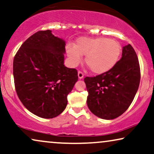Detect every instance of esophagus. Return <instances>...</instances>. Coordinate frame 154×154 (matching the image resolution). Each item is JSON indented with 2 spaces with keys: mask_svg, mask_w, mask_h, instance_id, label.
<instances>
[{
  "mask_svg": "<svg viewBox=\"0 0 154 154\" xmlns=\"http://www.w3.org/2000/svg\"><path fill=\"white\" fill-rule=\"evenodd\" d=\"M78 77H79V79H80L83 78V77H84V74H83L82 72L78 71Z\"/></svg>",
  "mask_w": 154,
  "mask_h": 154,
  "instance_id": "esophagus-1",
  "label": "esophagus"
}]
</instances>
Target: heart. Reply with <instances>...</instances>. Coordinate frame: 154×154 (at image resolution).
I'll list each match as a JSON object with an SVG mask.
<instances>
[{"instance_id":"obj_1","label":"heart","mask_w":154,"mask_h":154,"mask_svg":"<svg viewBox=\"0 0 154 154\" xmlns=\"http://www.w3.org/2000/svg\"><path fill=\"white\" fill-rule=\"evenodd\" d=\"M122 47L116 40L106 37H82L75 46L68 44L66 52L71 65L75 67L85 56V63L92 72L100 75L109 71L120 58Z\"/></svg>"}]
</instances>
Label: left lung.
I'll list each match as a JSON object with an SVG mask.
<instances>
[{"label": "left lung", "mask_w": 154, "mask_h": 154, "mask_svg": "<svg viewBox=\"0 0 154 154\" xmlns=\"http://www.w3.org/2000/svg\"><path fill=\"white\" fill-rule=\"evenodd\" d=\"M140 67L130 44L122 48V58L105 73L87 77V103L92 113L105 120L121 116L132 103L140 82Z\"/></svg>", "instance_id": "obj_1"}]
</instances>
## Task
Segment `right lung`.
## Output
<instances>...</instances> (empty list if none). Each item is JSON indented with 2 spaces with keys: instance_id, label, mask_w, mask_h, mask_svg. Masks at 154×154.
I'll use <instances>...</instances> for the list:
<instances>
[{
  "instance_id": "right-lung-1",
  "label": "right lung",
  "mask_w": 154,
  "mask_h": 154,
  "mask_svg": "<svg viewBox=\"0 0 154 154\" xmlns=\"http://www.w3.org/2000/svg\"><path fill=\"white\" fill-rule=\"evenodd\" d=\"M65 42L51 30L28 38L13 60L15 90L28 110L43 118L62 113L67 95L78 79L77 71L64 65Z\"/></svg>"
}]
</instances>
